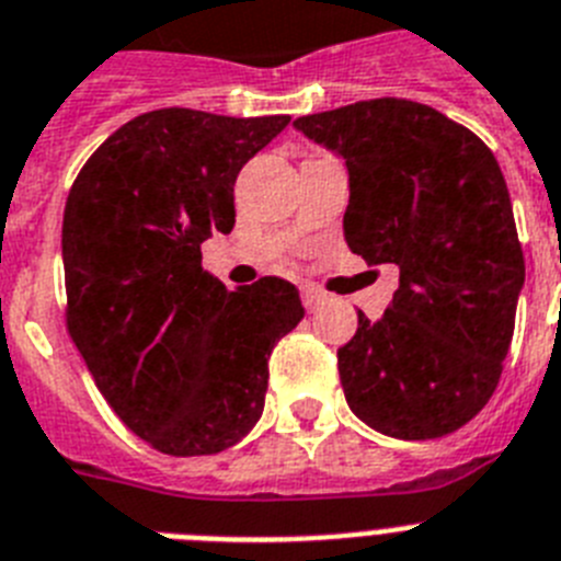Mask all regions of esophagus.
<instances>
[{
  "label": "esophagus",
  "instance_id": "obj_1",
  "mask_svg": "<svg viewBox=\"0 0 561 561\" xmlns=\"http://www.w3.org/2000/svg\"><path fill=\"white\" fill-rule=\"evenodd\" d=\"M301 301H305L308 313H316L324 305V294H319L316 287H301Z\"/></svg>",
  "mask_w": 561,
  "mask_h": 561
}]
</instances>
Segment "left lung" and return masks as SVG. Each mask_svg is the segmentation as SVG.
Instances as JSON below:
<instances>
[{
	"mask_svg": "<svg viewBox=\"0 0 561 561\" xmlns=\"http://www.w3.org/2000/svg\"><path fill=\"white\" fill-rule=\"evenodd\" d=\"M294 126L347 165L350 251L401 271L381 319L358 313L339 350L353 415L398 440L457 432L496 389L525 285L500 163L466 126L403 99Z\"/></svg>",
	"mask_w": 561,
	"mask_h": 561,
	"instance_id": "1",
	"label": "left lung"
}]
</instances>
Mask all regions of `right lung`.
Returning a JSON list of instances; mask_svg holds the SVG:
<instances>
[{
	"mask_svg": "<svg viewBox=\"0 0 561 561\" xmlns=\"http://www.w3.org/2000/svg\"><path fill=\"white\" fill-rule=\"evenodd\" d=\"M287 124L146 112L99 146L67 197V328L115 415L163 455L240 443L265 409L267 355L305 319L290 282L228 290L199 253L231 233L237 174Z\"/></svg>",
	"mask_w": 561,
	"mask_h": 561,
	"instance_id": "add662e5",
	"label": "right lung"
}]
</instances>
